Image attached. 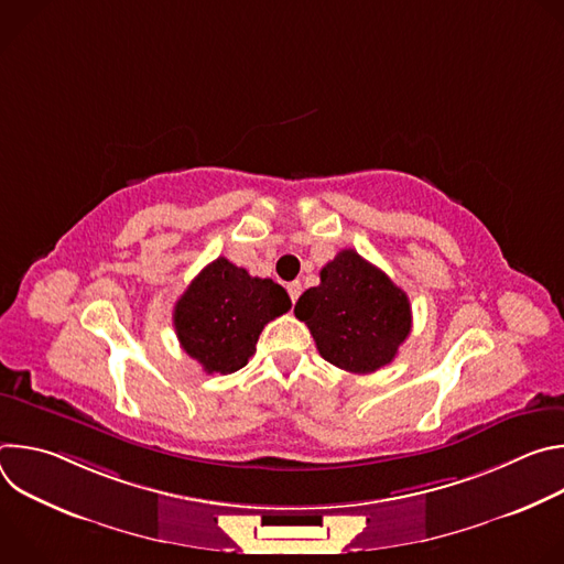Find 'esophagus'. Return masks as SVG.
<instances>
[{
    "instance_id": "34e87169",
    "label": "esophagus",
    "mask_w": 564,
    "mask_h": 564,
    "mask_svg": "<svg viewBox=\"0 0 564 564\" xmlns=\"http://www.w3.org/2000/svg\"><path fill=\"white\" fill-rule=\"evenodd\" d=\"M288 294H290L292 303H296V299H299V294H301V283H299V281L288 283Z\"/></svg>"
}]
</instances>
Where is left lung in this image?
<instances>
[{"label": "left lung", "mask_w": 564, "mask_h": 564, "mask_svg": "<svg viewBox=\"0 0 564 564\" xmlns=\"http://www.w3.org/2000/svg\"><path fill=\"white\" fill-rule=\"evenodd\" d=\"M294 314L318 355L355 375L388 366L413 326L406 292L355 250L324 265L321 283L299 296Z\"/></svg>", "instance_id": "1"}]
</instances>
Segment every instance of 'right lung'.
I'll list each match as a JSON object with an SVG mask.
<instances>
[{"label":"right lung","instance_id":"right-lung-1","mask_svg":"<svg viewBox=\"0 0 564 564\" xmlns=\"http://www.w3.org/2000/svg\"><path fill=\"white\" fill-rule=\"evenodd\" d=\"M290 305L279 283L250 276L248 270L218 257L176 301L174 328L183 350L207 375H229L248 364L261 330Z\"/></svg>","mask_w":564,"mask_h":564}]
</instances>
